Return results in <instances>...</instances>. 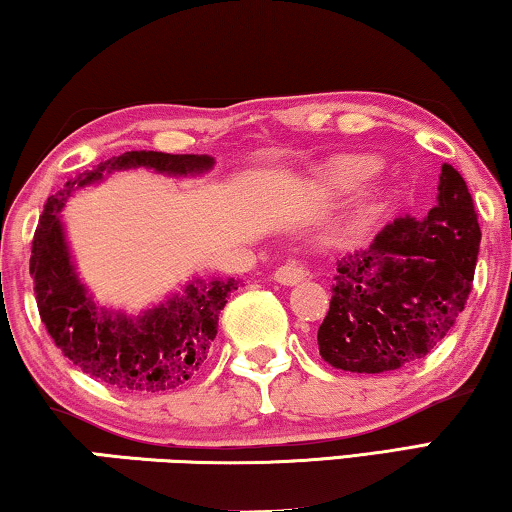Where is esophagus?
<instances>
[{
  "instance_id": "esophagus-1",
  "label": "esophagus",
  "mask_w": 512,
  "mask_h": 512,
  "mask_svg": "<svg viewBox=\"0 0 512 512\" xmlns=\"http://www.w3.org/2000/svg\"><path fill=\"white\" fill-rule=\"evenodd\" d=\"M273 278H276V283L280 285H297L301 280L308 278V269L299 262H287L283 266H278L276 273H273Z\"/></svg>"
}]
</instances>
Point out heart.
<instances>
[{"mask_svg": "<svg viewBox=\"0 0 512 512\" xmlns=\"http://www.w3.org/2000/svg\"><path fill=\"white\" fill-rule=\"evenodd\" d=\"M378 160L371 155H338L334 160L322 164L315 174V183L322 192L341 194L352 192L362 187L369 178L376 174Z\"/></svg>", "mask_w": 512, "mask_h": 512, "instance_id": "heart-1", "label": "heart"}]
</instances>
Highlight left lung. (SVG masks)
Here are the masks:
<instances>
[{"label":"left lung","mask_w":512,"mask_h":512,"mask_svg":"<svg viewBox=\"0 0 512 512\" xmlns=\"http://www.w3.org/2000/svg\"><path fill=\"white\" fill-rule=\"evenodd\" d=\"M480 225L464 178L438 176L436 206L397 218L369 248L338 259L320 355L334 369L387 373L422 359L448 336L469 299Z\"/></svg>","instance_id":"left-lung-1"}]
</instances>
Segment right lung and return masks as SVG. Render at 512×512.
<instances>
[{
	"label": "right lung",
	"instance_id": "add662e5",
	"mask_svg": "<svg viewBox=\"0 0 512 512\" xmlns=\"http://www.w3.org/2000/svg\"><path fill=\"white\" fill-rule=\"evenodd\" d=\"M211 155L132 150L76 176L43 206L32 241L30 273L41 322L64 357L90 378L122 392H167L185 385L206 362L218 334V315L239 290L236 278H192L141 315L99 306L78 278L62 208L76 190L102 183L113 171L150 169L164 176H204Z\"/></svg>",
	"mask_w": 512,
	"mask_h": 512
}]
</instances>
